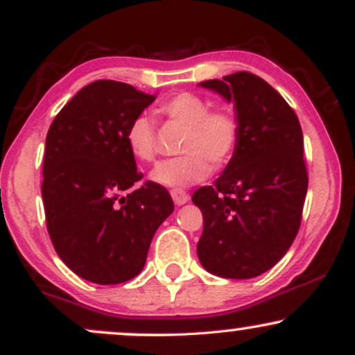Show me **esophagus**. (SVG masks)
<instances>
[{
	"instance_id": "1",
	"label": "esophagus",
	"mask_w": 355,
	"mask_h": 355,
	"mask_svg": "<svg viewBox=\"0 0 355 355\" xmlns=\"http://www.w3.org/2000/svg\"><path fill=\"white\" fill-rule=\"evenodd\" d=\"M170 195H172L175 205H178V207L185 205V203L190 200V195L187 193L185 190H182V189H173L172 191H170Z\"/></svg>"
}]
</instances>
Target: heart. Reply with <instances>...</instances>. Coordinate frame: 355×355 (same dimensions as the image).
<instances>
[{"mask_svg": "<svg viewBox=\"0 0 355 355\" xmlns=\"http://www.w3.org/2000/svg\"><path fill=\"white\" fill-rule=\"evenodd\" d=\"M210 101L193 93H178L165 100L158 112L175 123L185 126L182 157L164 162L150 173L153 182L165 187H189L205 180L211 168H222L234 157L240 140V121L225 108L210 110ZM130 153L137 160L150 162L157 157V135L153 121L138 115L125 133Z\"/></svg>", "mask_w": 355, "mask_h": 355, "instance_id": "b5f03b06", "label": "heart"}]
</instances>
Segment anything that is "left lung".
Masks as SVG:
<instances>
[{
	"label": "left lung",
	"mask_w": 355,
	"mask_h": 355,
	"mask_svg": "<svg viewBox=\"0 0 355 355\" xmlns=\"http://www.w3.org/2000/svg\"><path fill=\"white\" fill-rule=\"evenodd\" d=\"M200 87L234 101L240 140L215 185L191 197L203 215L198 260L223 279H252L274 267L299 232L309 185L302 128L280 93L252 73Z\"/></svg>",
	"instance_id": "8db88e82"
}]
</instances>
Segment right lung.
Segmentation results:
<instances>
[{
	"instance_id": "add662e5",
	"label": "right lung",
	"mask_w": 355,
	"mask_h": 355,
	"mask_svg": "<svg viewBox=\"0 0 355 355\" xmlns=\"http://www.w3.org/2000/svg\"><path fill=\"white\" fill-rule=\"evenodd\" d=\"M153 101L132 85L93 81L48 130L42 185L48 234L60 259L88 282L121 284L140 274L155 232L173 211L165 187L146 182L132 190L144 175L125 133Z\"/></svg>"
}]
</instances>
